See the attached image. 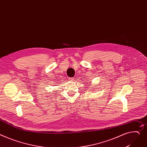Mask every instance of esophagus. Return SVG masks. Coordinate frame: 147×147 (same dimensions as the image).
I'll list each match as a JSON object with an SVG mask.
<instances>
[{"label":"esophagus","instance_id":"1","mask_svg":"<svg viewBox=\"0 0 147 147\" xmlns=\"http://www.w3.org/2000/svg\"><path fill=\"white\" fill-rule=\"evenodd\" d=\"M68 80H69V81H72L74 80L72 78H69L68 79Z\"/></svg>","mask_w":147,"mask_h":147}]
</instances>
